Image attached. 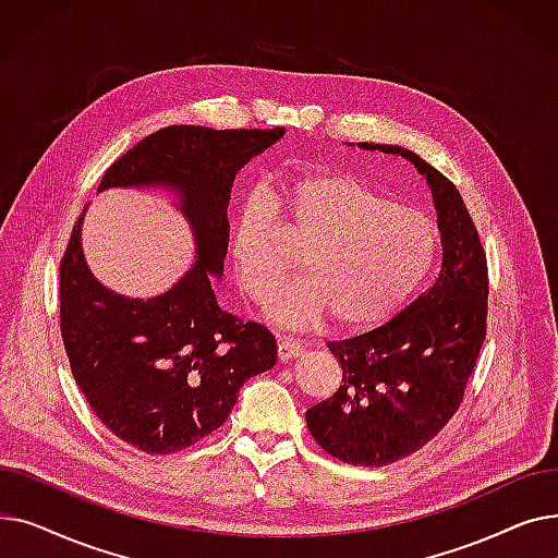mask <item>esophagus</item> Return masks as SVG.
I'll list each match as a JSON object with an SVG mask.
<instances>
[{"mask_svg": "<svg viewBox=\"0 0 558 558\" xmlns=\"http://www.w3.org/2000/svg\"><path fill=\"white\" fill-rule=\"evenodd\" d=\"M303 355V345L294 339L289 337H280L278 339V360L280 362H289V360H296Z\"/></svg>", "mask_w": 558, "mask_h": 558, "instance_id": "34e87169", "label": "esophagus"}]
</instances>
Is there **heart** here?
Here are the masks:
<instances>
[{
    "label": "heart",
    "mask_w": 558,
    "mask_h": 558,
    "mask_svg": "<svg viewBox=\"0 0 558 558\" xmlns=\"http://www.w3.org/2000/svg\"><path fill=\"white\" fill-rule=\"evenodd\" d=\"M274 205L289 217L305 246V278L269 291L294 267L271 203L244 201L228 234V253L244 294L267 303L269 320L284 328L324 314L339 328H371L389 318L432 267L434 223L416 208L345 173L307 175Z\"/></svg>",
    "instance_id": "b5f03b06"
}]
</instances>
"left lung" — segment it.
<instances>
[{"label": "left lung", "instance_id": "obj_1", "mask_svg": "<svg viewBox=\"0 0 558 558\" xmlns=\"http://www.w3.org/2000/svg\"><path fill=\"white\" fill-rule=\"evenodd\" d=\"M360 146L398 154L425 175L444 248L441 271L423 296L385 326L328 343L341 387L305 414L328 454L379 468L421 450L457 414L486 337L488 274L477 228L441 171L398 144Z\"/></svg>", "mask_w": 558, "mask_h": 558}]
</instances>
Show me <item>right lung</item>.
<instances>
[{
	"label": "right lung",
	"mask_w": 558,
	"mask_h": 558,
	"mask_svg": "<svg viewBox=\"0 0 558 558\" xmlns=\"http://www.w3.org/2000/svg\"><path fill=\"white\" fill-rule=\"evenodd\" d=\"M284 129L169 126L137 142L97 192L162 190L194 238L190 269L151 299L101 284L83 255L78 217L61 262V332L78 389L99 421L146 454H171L221 427L246 379L276 364V337L223 312L215 282L228 251L238 171Z\"/></svg>",
	"instance_id": "add662e5"
}]
</instances>
